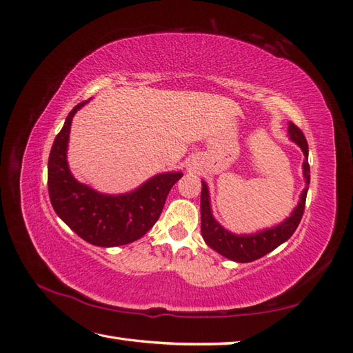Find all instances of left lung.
I'll list each match as a JSON object with an SVG mask.
<instances>
[{
	"instance_id": "obj_1",
	"label": "left lung",
	"mask_w": 353,
	"mask_h": 353,
	"mask_svg": "<svg viewBox=\"0 0 353 353\" xmlns=\"http://www.w3.org/2000/svg\"><path fill=\"white\" fill-rule=\"evenodd\" d=\"M290 138L297 142L299 147L302 148L305 154L303 161V176L306 185H310V163H308V142L303 132L299 129L294 123H290L288 125ZM306 192H308V186L303 190L301 201H299L294 212L288 216L287 220L281 223L279 226L273 229H267L264 232H259L256 235H234L221 228L219 223L214 220L211 212V205H209V192L205 182H201V197H200V211H201V235H203L205 241L209 247H212L215 252H219L223 256H226L232 261L236 262H252L254 259H259L264 254L274 250L277 245L287 241V239L294 234L299 223L302 220V215L305 211V201H306Z\"/></svg>"
}]
</instances>
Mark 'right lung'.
<instances>
[{
    "label": "right lung",
    "instance_id": "add662e5",
    "mask_svg": "<svg viewBox=\"0 0 353 353\" xmlns=\"http://www.w3.org/2000/svg\"><path fill=\"white\" fill-rule=\"evenodd\" d=\"M86 101L74 108L52 142L48 157V194L56 214L83 238L100 247L137 241L154 226L165 200L182 172H165L150 179L133 192L106 196L72 177L66 162L71 121Z\"/></svg>",
    "mask_w": 353,
    "mask_h": 353
}]
</instances>
